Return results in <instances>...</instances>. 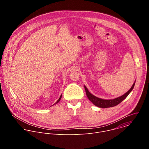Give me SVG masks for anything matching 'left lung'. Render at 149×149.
I'll return each instance as SVG.
<instances>
[{
  "label": "left lung",
  "mask_w": 149,
  "mask_h": 149,
  "mask_svg": "<svg viewBox=\"0 0 149 149\" xmlns=\"http://www.w3.org/2000/svg\"><path fill=\"white\" fill-rule=\"evenodd\" d=\"M135 81L134 83L133 84L131 88L130 89V90L127 91L126 93H125L123 95L118 97L117 98H115L114 99H110V100H105L101 98H99L92 94H91L89 91L88 90L87 88L84 85L85 88V92L86 94V96L89 99V100L96 106L100 107V108H108V107H112L116 106L118 104H119L120 103H121L124 99H125L129 93L132 91V90L134 88V86L135 85Z\"/></svg>",
  "instance_id": "obj_1"
}]
</instances>
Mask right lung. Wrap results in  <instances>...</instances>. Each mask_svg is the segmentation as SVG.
I'll use <instances>...</instances> for the list:
<instances>
[{"label":"right lung","instance_id":"obj_1","mask_svg":"<svg viewBox=\"0 0 149 149\" xmlns=\"http://www.w3.org/2000/svg\"><path fill=\"white\" fill-rule=\"evenodd\" d=\"M61 97H62V95H61V96H60V98H59V99H58V100H57V102H56V103H54V104H57V103H58V102H60V100H61Z\"/></svg>","mask_w":149,"mask_h":149}]
</instances>
